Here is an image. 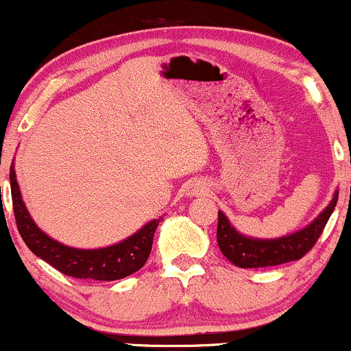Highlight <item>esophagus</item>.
Here are the masks:
<instances>
[{
  "label": "esophagus",
  "instance_id": "1",
  "mask_svg": "<svg viewBox=\"0 0 351 351\" xmlns=\"http://www.w3.org/2000/svg\"><path fill=\"white\" fill-rule=\"evenodd\" d=\"M189 195H204V193L208 191V186L204 183H201V181H198V183L191 184V188L188 189Z\"/></svg>",
  "mask_w": 351,
  "mask_h": 351
}]
</instances>
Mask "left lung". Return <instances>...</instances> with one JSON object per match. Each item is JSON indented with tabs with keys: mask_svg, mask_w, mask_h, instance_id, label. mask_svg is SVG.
Here are the masks:
<instances>
[{
	"mask_svg": "<svg viewBox=\"0 0 351 351\" xmlns=\"http://www.w3.org/2000/svg\"><path fill=\"white\" fill-rule=\"evenodd\" d=\"M338 193L333 195V199L320 216L313 223L302 231L293 232L291 236L279 237V239H252L236 231L229 224L228 217L217 211V245L221 252L226 256L237 267L257 269L280 265L292 261H299L315 245L318 237L324 232L325 224L328 223L333 209L337 206Z\"/></svg>",
	"mask_w": 351,
	"mask_h": 351,
	"instance_id": "8db88e82",
	"label": "left lung"
}]
</instances>
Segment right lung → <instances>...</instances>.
<instances>
[{
  "label": "right lung",
  "instance_id": "right-lung-1",
  "mask_svg": "<svg viewBox=\"0 0 351 351\" xmlns=\"http://www.w3.org/2000/svg\"><path fill=\"white\" fill-rule=\"evenodd\" d=\"M11 198L16 226L27 247L36 256L41 257L59 272L75 279L92 280H119L130 276L143 267L150 256L153 236L158 228L160 219H153L148 224L122 243L102 249H75L51 239L49 236L34 224L29 213L24 206L14 168L10 171Z\"/></svg>",
  "mask_w": 351,
  "mask_h": 351
}]
</instances>
